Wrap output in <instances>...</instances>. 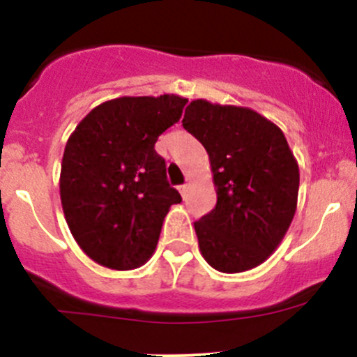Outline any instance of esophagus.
Returning a JSON list of instances; mask_svg holds the SVG:
<instances>
[{
  "mask_svg": "<svg viewBox=\"0 0 357 357\" xmlns=\"http://www.w3.org/2000/svg\"><path fill=\"white\" fill-rule=\"evenodd\" d=\"M179 193H181V197L185 198L186 197V191H188V185H183V186H179Z\"/></svg>",
  "mask_w": 357,
  "mask_h": 357,
  "instance_id": "34e87169",
  "label": "esophagus"
}]
</instances>
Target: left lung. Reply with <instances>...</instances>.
<instances>
[{"label":"left lung","mask_w":357,"mask_h":357,"mask_svg":"<svg viewBox=\"0 0 357 357\" xmlns=\"http://www.w3.org/2000/svg\"><path fill=\"white\" fill-rule=\"evenodd\" d=\"M183 126L208 153L217 205L195 222L212 268L239 273L264 264L298 207L299 167L282 130L260 112L191 100Z\"/></svg>","instance_id":"1"}]
</instances>
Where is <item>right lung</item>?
<instances>
[{
	"mask_svg": "<svg viewBox=\"0 0 357 357\" xmlns=\"http://www.w3.org/2000/svg\"><path fill=\"white\" fill-rule=\"evenodd\" d=\"M186 102L176 93L116 97L70 135L59 197L75 241L96 264L133 270L152 258L164 217L181 202L153 145Z\"/></svg>",
	"mask_w": 357,
	"mask_h": 357,
	"instance_id": "obj_1",
	"label": "right lung"
}]
</instances>
